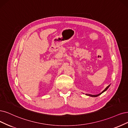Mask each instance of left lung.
Here are the masks:
<instances>
[{"label": "left lung", "mask_w": 128, "mask_h": 128, "mask_svg": "<svg viewBox=\"0 0 128 128\" xmlns=\"http://www.w3.org/2000/svg\"><path fill=\"white\" fill-rule=\"evenodd\" d=\"M110 86V85H109V86H108L106 88H105V90H104L101 93H100V94H97V95H92V94H86V95H87V96H92V97H96V96H100V94H101L102 93H103L104 92H105L106 90L108 88V87Z\"/></svg>", "instance_id": "1"}]
</instances>
